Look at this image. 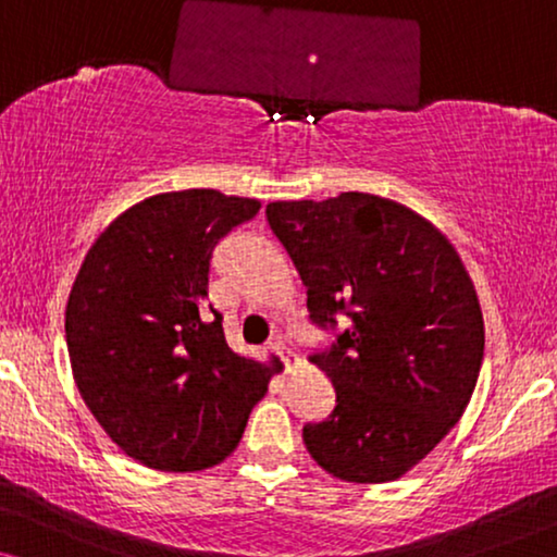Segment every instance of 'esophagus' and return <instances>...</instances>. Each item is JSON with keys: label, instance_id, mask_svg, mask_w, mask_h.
<instances>
[{"label": "esophagus", "instance_id": "esophagus-1", "mask_svg": "<svg viewBox=\"0 0 557 557\" xmlns=\"http://www.w3.org/2000/svg\"><path fill=\"white\" fill-rule=\"evenodd\" d=\"M269 349L271 352H276L278 357H281V362H284V368H286V372H292L296 364H299V357H296L292 349H286V345L281 339H273V342H269Z\"/></svg>", "mask_w": 557, "mask_h": 557}]
</instances>
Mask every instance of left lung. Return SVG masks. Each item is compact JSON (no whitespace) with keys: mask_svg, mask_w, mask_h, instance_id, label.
I'll return each mask as SVG.
<instances>
[{"mask_svg":"<svg viewBox=\"0 0 557 557\" xmlns=\"http://www.w3.org/2000/svg\"><path fill=\"white\" fill-rule=\"evenodd\" d=\"M307 286L309 319L345 332L311 362L337 406L304 425L319 467L355 484L393 482L454 429L476 387L484 319L444 233L368 193L265 205Z\"/></svg>","mask_w":557,"mask_h":557,"instance_id":"8db88e82","label":"left lung"}]
</instances>
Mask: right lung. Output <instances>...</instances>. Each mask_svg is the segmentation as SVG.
Returning a JSON list of instances; mask_svg holds the SVG:
<instances>
[{"label":"right lung","mask_w":557,"mask_h":557,"mask_svg":"<svg viewBox=\"0 0 557 557\" xmlns=\"http://www.w3.org/2000/svg\"><path fill=\"white\" fill-rule=\"evenodd\" d=\"M261 202L182 189L136 202L98 235L65 307L81 398L126 456L202 471L235 451L269 391L265 364L233 352L208 299L212 250Z\"/></svg>","instance_id":"obj_1"}]
</instances>
